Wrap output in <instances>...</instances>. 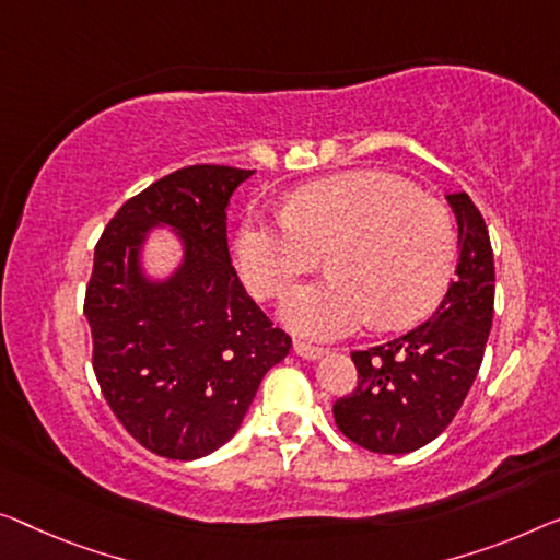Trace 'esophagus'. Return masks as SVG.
<instances>
[{
	"label": "esophagus",
	"instance_id": "obj_1",
	"mask_svg": "<svg viewBox=\"0 0 560 560\" xmlns=\"http://www.w3.org/2000/svg\"><path fill=\"white\" fill-rule=\"evenodd\" d=\"M294 349H296L299 357H304V360H319V357L327 354V349L316 347V345H308V341H296Z\"/></svg>",
	"mask_w": 560,
	"mask_h": 560
}]
</instances>
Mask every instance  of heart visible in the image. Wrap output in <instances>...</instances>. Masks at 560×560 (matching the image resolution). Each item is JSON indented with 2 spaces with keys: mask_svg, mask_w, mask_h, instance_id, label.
I'll return each instance as SVG.
<instances>
[{
  "mask_svg": "<svg viewBox=\"0 0 560 560\" xmlns=\"http://www.w3.org/2000/svg\"><path fill=\"white\" fill-rule=\"evenodd\" d=\"M327 254V279L294 291L283 319L306 337H345L366 322L402 329L440 304L457 233L440 200L389 173L354 171L291 194L283 215H248L236 266L258 299H281Z\"/></svg>",
  "mask_w": 560,
  "mask_h": 560,
  "instance_id": "obj_1",
  "label": "heart"
}]
</instances>
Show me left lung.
<instances>
[{
  "instance_id": "obj_1",
  "label": "left lung",
  "mask_w": 560,
  "mask_h": 560,
  "mask_svg": "<svg viewBox=\"0 0 560 560\" xmlns=\"http://www.w3.org/2000/svg\"><path fill=\"white\" fill-rule=\"evenodd\" d=\"M457 219L455 279L428 322L387 345L352 352V395L334 402V422L357 445L405 455L453 422L486 354L493 327L495 266L488 226L467 194L447 196Z\"/></svg>"
}]
</instances>
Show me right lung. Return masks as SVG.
Segmentation results:
<instances>
[{
    "mask_svg": "<svg viewBox=\"0 0 560 560\" xmlns=\"http://www.w3.org/2000/svg\"><path fill=\"white\" fill-rule=\"evenodd\" d=\"M254 171L188 165L120 206L95 246L85 316L93 370L122 428L150 453L198 460L229 442L291 337L256 306L231 266L226 208ZM153 225L179 233L184 261L148 280Z\"/></svg>",
    "mask_w": 560,
    "mask_h": 560,
    "instance_id": "obj_1",
    "label": "right lung"
}]
</instances>
